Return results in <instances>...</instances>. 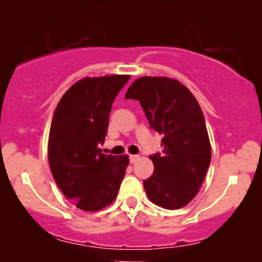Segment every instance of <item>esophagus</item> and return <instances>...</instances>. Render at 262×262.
Here are the masks:
<instances>
[{
  "label": "esophagus",
  "instance_id": "34e87169",
  "mask_svg": "<svg viewBox=\"0 0 262 262\" xmlns=\"http://www.w3.org/2000/svg\"><path fill=\"white\" fill-rule=\"evenodd\" d=\"M128 159H130L131 163H135L136 161L138 160V155H130V156H128Z\"/></svg>",
  "mask_w": 262,
  "mask_h": 262
}]
</instances>
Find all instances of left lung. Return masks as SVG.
Wrapping results in <instances>:
<instances>
[{
    "label": "left lung",
    "instance_id": "left-lung-1",
    "mask_svg": "<svg viewBox=\"0 0 262 262\" xmlns=\"http://www.w3.org/2000/svg\"><path fill=\"white\" fill-rule=\"evenodd\" d=\"M125 99L137 100L150 127L162 136V151L150 156L154 173L143 181L146 195L164 209H180L199 192L211 162L205 118L184 84L168 77H141Z\"/></svg>",
    "mask_w": 262,
    "mask_h": 262
}]
</instances>
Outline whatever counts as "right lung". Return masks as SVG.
Returning a JSON list of instances; mask_svg holds the SVG:
<instances>
[{"label": "right lung", "mask_w": 262, "mask_h": 262, "mask_svg": "<svg viewBox=\"0 0 262 262\" xmlns=\"http://www.w3.org/2000/svg\"><path fill=\"white\" fill-rule=\"evenodd\" d=\"M128 75L84 77L59 100L49 137V163L67 199L78 209L101 210L116 199L127 155L101 154L112 103Z\"/></svg>", "instance_id": "right-lung-1"}]
</instances>
